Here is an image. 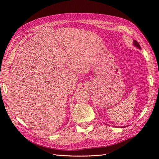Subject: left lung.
<instances>
[{
	"label": "left lung",
	"instance_id": "8db88e82",
	"mask_svg": "<svg viewBox=\"0 0 159 159\" xmlns=\"http://www.w3.org/2000/svg\"><path fill=\"white\" fill-rule=\"evenodd\" d=\"M133 45H134V46H135L136 47H137L139 49H141V48L140 45H139V43L137 42V41H136V40H134V41H133Z\"/></svg>",
	"mask_w": 159,
	"mask_h": 159
}]
</instances>
